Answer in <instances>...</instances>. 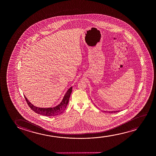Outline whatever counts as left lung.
<instances>
[{
	"instance_id": "8db88e82",
	"label": "left lung",
	"mask_w": 156,
	"mask_h": 156,
	"mask_svg": "<svg viewBox=\"0 0 156 156\" xmlns=\"http://www.w3.org/2000/svg\"><path fill=\"white\" fill-rule=\"evenodd\" d=\"M105 112H108L109 113H115V112H119L120 111V110H114V111H104Z\"/></svg>"
}]
</instances>
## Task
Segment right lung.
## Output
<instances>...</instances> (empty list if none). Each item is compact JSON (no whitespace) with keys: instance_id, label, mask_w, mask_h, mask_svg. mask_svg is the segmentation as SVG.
<instances>
[{"instance_id":"obj_1","label":"right lung","mask_w":156,"mask_h":156,"mask_svg":"<svg viewBox=\"0 0 156 156\" xmlns=\"http://www.w3.org/2000/svg\"><path fill=\"white\" fill-rule=\"evenodd\" d=\"M72 90H73V87L69 88L64 94L61 102L55 107H51V108H39V107H36L34 105H32L30 101H29L25 95H24V98L27 102L28 103V105L34 112L41 115L51 117V116L58 115L64 111V110L66 108L67 105L68 104L69 98L71 94Z\"/></svg>"}]
</instances>
